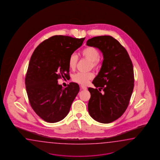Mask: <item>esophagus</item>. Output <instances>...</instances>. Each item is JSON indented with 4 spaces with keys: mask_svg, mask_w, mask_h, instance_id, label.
Wrapping results in <instances>:
<instances>
[{
    "mask_svg": "<svg viewBox=\"0 0 160 160\" xmlns=\"http://www.w3.org/2000/svg\"><path fill=\"white\" fill-rule=\"evenodd\" d=\"M80 87H81V89H83V90H87V87H85L84 85H81V86H80Z\"/></svg>",
    "mask_w": 160,
    "mask_h": 160,
    "instance_id": "1",
    "label": "esophagus"
}]
</instances>
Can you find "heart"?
Here are the masks:
<instances>
[{
	"instance_id": "1",
	"label": "heart",
	"mask_w": 160,
	"mask_h": 160,
	"mask_svg": "<svg viewBox=\"0 0 160 160\" xmlns=\"http://www.w3.org/2000/svg\"><path fill=\"white\" fill-rule=\"evenodd\" d=\"M82 56L91 61V66L93 68H97L99 67L100 60L99 58V52L98 50L94 47L88 46L82 50L81 52ZM78 62V56L72 54L69 58L68 67L70 69H75ZM93 78V74L92 72H78L73 76L72 80L75 82L80 84H87L89 80Z\"/></svg>"
}]
</instances>
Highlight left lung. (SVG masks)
<instances>
[{"label":"left lung","mask_w":160,"mask_h":160,"mask_svg":"<svg viewBox=\"0 0 160 160\" xmlns=\"http://www.w3.org/2000/svg\"><path fill=\"white\" fill-rule=\"evenodd\" d=\"M87 45L99 49L103 56L101 69L92 82L99 88H88L89 114L100 123H109L121 117L128 106L134 82L132 60L124 47L111 36L95 37Z\"/></svg>","instance_id":"8db88e82"}]
</instances>
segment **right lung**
Instances as JSON below:
<instances>
[{"label": "right lung", "instance_id": "right-lung-1", "mask_svg": "<svg viewBox=\"0 0 160 160\" xmlns=\"http://www.w3.org/2000/svg\"><path fill=\"white\" fill-rule=\"evenodd\" d=\"M84 39L54 36L41 43L31 57L25 78L26 92L33 110L47 122L62 120L79 92L78 84L71 82L62 88L57 80L69 76V58Z\"/></svg>", "mask_w": 160, "mask_h": 160}]
</instances>
